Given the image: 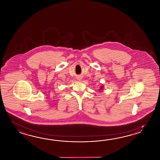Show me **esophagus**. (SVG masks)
I'll list each match as a JSON object with an SVG mask.
<instances>
[{
  "label": "esophagus",
  "mask_w": 160,
  "mask_h": 160,
  "mask_svg": "<svg viewBox=\"0 0 160 160\" xmlns=\"http://www.w3.org/2000/svg\"><path fill=\"white\" fill-rule=\"evenodd\" d=\"M78 79L79 81H81V78H79Z\"/></svg>",
  "instance_id": "esophagus-1"
}]
</instances>
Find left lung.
<instances>
[{
  "label": "left lung",
  "instance_id": "left-lung-1",
  "mask_svg": "<svg viewBox=\"0 0 160 160\" xmlns=\"http://www.w3.org/2000/svg\"><path fill=\"white\" fill-rule=\"evenodd\" d=\"M102 88H103V86H101V88H100V90H102Z\"/></svg>",
  "mask_w": 160,
  "mask_h": 160
}]
</instances>
